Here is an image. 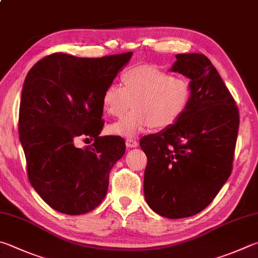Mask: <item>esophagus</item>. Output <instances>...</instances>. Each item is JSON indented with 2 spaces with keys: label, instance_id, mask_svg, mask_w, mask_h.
I'll return each instance as SVG.
<instances>
[{
  "label": "esophagus",
  "instance_id": "1",
  "mask_svg": "<svg viewBox=\"0 0 258 258\" xmlns=\"http://www.w3.org/2000/svg\"><path fill=\"white\" fill-rule=\"evenodd\" d=\"M125 143H126V147H127V148H137L138 145H139L137 140L133 139V138H127V139H126Z\"/></svg>",
  "mask_w": 258,
  "mask_h": 258
}]
</instances>
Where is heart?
<instances>
[{
	"instance_id": "obj_1",
	"label": "heart",
	"mask_w": 258,
	"mask_h": 258,
	"mask_svg": "<svg viewBox=\"0 0 258 258\" xmlns=\"http://www.w3.org/2000/svg\"><path fill=\"white\" fill-rule=\"evenodd\" d=\"M120 78L123 87L110 83L102 92V107L114 117L125 115L132 105L134 109L109 126L111 134L133 137L151 126L156 130L169 128L188 109L191 100L188 79L150 65L126 69Z\"/></svg>"
}]
</instances>
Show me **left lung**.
Segmentation results:
<instances>
[{
	"mask_svg": "<svg viewBox=\"0 0 258 258\" xmlns=\"http://www.w3.org/2000/svg\"><path fill=\"white\" fill-rule=\"evenodd\" d=\"M171 71L190 79L191 100L179 121L140 141L148 163L144 196L154 212L191 217L212 202L232 171L239 110L203 54H177Z\"/></svg>",
	"mask_w": 258,
	"mask_h": 258,
	"instance_id": "8db88e82",
	"label": "left lung"
}]
</instances>
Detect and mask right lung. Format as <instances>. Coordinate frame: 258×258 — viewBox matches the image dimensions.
Instances as JSON below:
<instances>
[{"label":"right lung","mask_w":258,"mask_h":258,"mask_svg":"<svg viewBox=\"0 0 258 258\" xmlns=\"http://www.w3.org/2000/svg\"><path fill=\"white\" fill-rule=\"evenodd\" d=\"M132 51L97 58L54 53L28 72L19 109V138L30 184L50 208L78 215L105 199L109 172L124 156L120 137H99L102 92ZM94 140L78 148L79 139Z\"/></svg>","instance_id":"1"}]
</instances>
